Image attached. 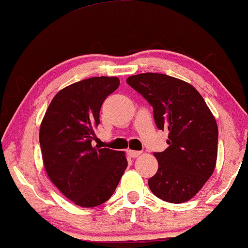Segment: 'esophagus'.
<instances>
[{
    "label": "esophagus",
    "mask_w": 248,
    "mask_h": 248,
    "mask_svg": "<svg viewBox=\"0 0 248 248\" xmlns=\"http://www.w3.org/2000/svg\"><path fill=\"white\" fill-rule=\"evenodd\" d=\"M141 152H138V150H128V155L130 156V157H133V158H135V157H138V156H140L141 155Z\"/></svg>",
    "instance_id": "34e87169"
}]
</instances>
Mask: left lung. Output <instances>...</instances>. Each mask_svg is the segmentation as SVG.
I'll return each mask as SVG.
<instances>
[{"instance_id": "1", "label": "left lung", "mask_w": 248, "mask_h": 248, "mask_svg": "<svg viewBox=\"0 0 248 248\" xmlns=\"http://www.w3.org/2000/svg\"><path fill=\"white\" fill-rule=\"evenodd\" d=\"M127 84L152 105L158 129L169 132V147L154 153L158 169L148 186L168 203L187 202L215 171L218 153L215 116L198 91L181 79L141 73L127 78Z\"/></svg>"}]
</instances>
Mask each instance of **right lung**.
<instances>
[{"mask_svg":"<svg viewBox=\"0 0 248 248\" xmlns=\"http://www.w3.org/2000/svg\"><path fill=\"white\" fill-rule=\"evenodd\" d=\"M119 85L116 77L102 76L62 88L41 124L39 143L47 176L79 206L94 207L107 202L127 168L124 152L92 146L102 102Z\"/></svg>","mask_w":248,"mask_h":248,"instance_id":"1","label":"right lung"}]
</instances>
